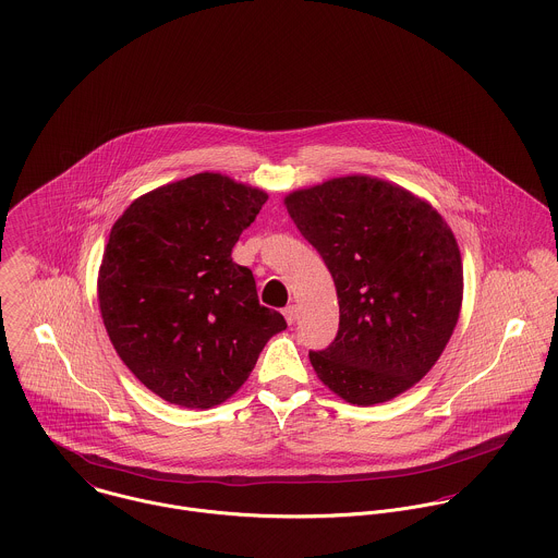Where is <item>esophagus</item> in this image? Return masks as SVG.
<instances>
[{"mask_svg": "<svg viewBox=\"0 0 558 558\" xmlns=\"http://www.w3.org/2000/svg\"><path fill=\"white\" fill-rule=\"evenodd\" d=\"M283 316L288 319V324H294V322L299 319V307H296V305H288V307L283 310Z\"/></svg>", "mask_w": 558, "mask_h": 558, "instance_id": "obj_1", "label": "esophagus"}]
</instances>
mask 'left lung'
<instances>
[{
    "mask_svg": "<svg viewBox=\"0 0 558 558\" xmlns=\"http://www.w3.org/2000/svg\"><path fill=\"white\" fill-rule=\"evenodd\" d=\"M286 206L339 301L335 339L310 352L319 380L359 405L403 393L458 324L464 277L453 232L429 204L369 175L294 191Z\"/></svg>",
    "mask_w": 558,
    "mask_h": 558,
    "instance_id": "left-lung-1",
    "label": "left lung"
}]
</instances>
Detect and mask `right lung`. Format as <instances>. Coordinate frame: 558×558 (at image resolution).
I'll return each mask as SVG.
<instances>
[{
    "mask_svg": "<svg viewBox=\"0 0 558 558\" xmlns=\"http://www.w3.org/2000/svg\"><path fill=\"white\" fill-rule=\"evenodd\" d=\"M266 199L197 173L135 199L111 228L98 275L102 322L124 365L169 403L204 410L234 396L288 326L232 259Z\"/></svg>",
    "mask_w": 558,
    "mask_h": 558,
    "instance_id": "1",
    "label": "right lung"
}]
</instances>
